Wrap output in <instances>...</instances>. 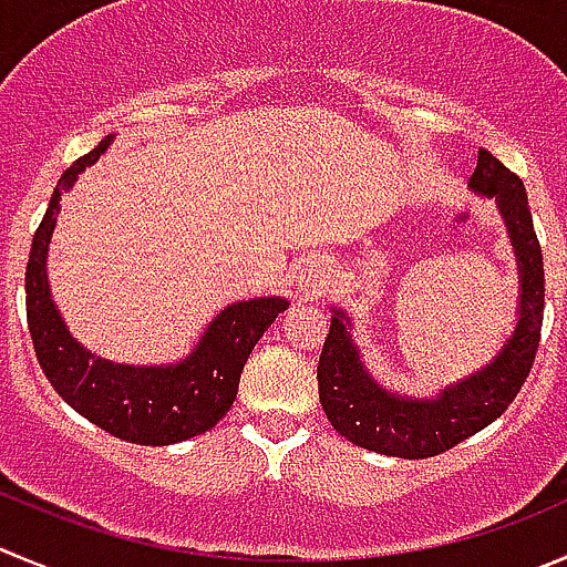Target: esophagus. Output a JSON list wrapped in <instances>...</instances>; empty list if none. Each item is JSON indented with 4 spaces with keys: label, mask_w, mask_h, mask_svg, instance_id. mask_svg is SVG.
Returning <instances> with one entry per match:
<instances>
[{
    "label": "esophagus",
    "mask_w": 567,
    "mask_h": 567,
    "mask_svg": "<svg viewBox=\"0 0 567 567\" xmlns=\"http://www.w3.org/2000/svg\"><path fill=\"white\" fill-rule=\"evenodd\" d=\"M299 285L301 290H307V293H318V290L323 288V268L321 266L305 268L299 277Z\"/></svg>",
    "instance_id": "esophagus-1"
}]
</instances>
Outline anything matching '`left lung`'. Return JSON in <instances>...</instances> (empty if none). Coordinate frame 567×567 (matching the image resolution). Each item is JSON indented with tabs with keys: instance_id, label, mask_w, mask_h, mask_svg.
<instances>
[{
	"instance_id": "8db88e82",
	"label": "left lung",
	"mask_w": 567,
	"mask_h": 567,
	"mask_svg": "<svg viewBox=\"0 0 567 567\" xmlns=\"http://www.w3.org/2000/svg\"><path fill=\"white\" fill-rule=\"evenodd\" d=\"M468 188L496 199L518 262V323L502 351L471 377L446 384L435 399L384 390L362 365L351 340V321L332 307V323L318 360V399L338 435L388 457L426 460L468 441L496 421L526 382L540 346L546 279L543 251L532 224L529 199L518 174L480 150Z\"/></svg>"
}]
</instances>
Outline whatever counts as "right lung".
Listing matches in <instances>:
<instances>
[{
    "instance_id": "add662e5",
    "label": "right lung",
    "mask_w": 567,
    "mask_h": 567,
    "mask_svg": "<svg viewBox=\"0 0 567 567\" xmlns=\"http://www.w3.org/2000/svg\"><path fill=\"white\" fill-rule=\"evenodd\" d=\"M110 144L113 135L99 141L96 150L65 168L49 199L47 216L32 235L27 262V323L38 362L65 404L121 441L137 446H172L213 430L227 415L251 349L274 318L288 310V299L260 296L224 307L194 351L174 365H124L91 354L69 332L54 307L47 255L60 199L65 190L74 188L80 172L96 163Z\"/></svg>"
}]
</instances>
